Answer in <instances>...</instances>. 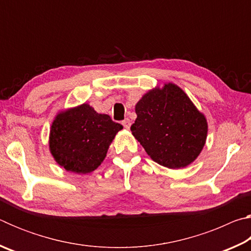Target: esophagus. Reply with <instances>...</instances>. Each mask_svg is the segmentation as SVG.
I'll list each match as a JSON object with an SVG mask.
<instances>
[{
  "label": "esophagus",
  "mask_w": 251,
  "mask_h": 251,
  "mask_svg": "<svg viewBox=\"0 0 251 251\" xmlns=\"http://www.w3.org/2000/svg\"><path fill=\"white\" fill-rule=\"evenodd\" d=\"M122 125L124 126V128L128 129L129 127H130V121H129V118H125V120L122 122Z\"/></svg>",
  "instance_id": "obj_1"
}]
</instances>
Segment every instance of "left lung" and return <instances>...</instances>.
Segmentation results:
<instances>
[{
  "label": "left lung",
  "instance_id": "obj_1",
  "mask_svg": "<svg viewBox=\"0 0 251 251\" xmlns=\"http://www.w3.org/2000/svg\"><path fill=\"white\" fill-rule=\"evenodd\" d=\"M137 118L130 127L151 158L178 169L192 164L207 138V121L186 93L173 83L155 88L135 106Z\"/></svg>",
  "mask_w": 251,
  "mask_h": 251
}]
</instances>
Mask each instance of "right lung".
<instances>
[{
	"mask_svg": "<svg viewBox=\"0 0 251 251\" xmlns=\"http://www.w3.org/2000/svg\"><path fill=\"white\" fill-rule=\"evenodd\" d=\"M123 128L88 104L59 113L50 127V151L59 166L87 174L100 166L110 143Z\"/></svg>",
	"mask_w": 251,
	"mask_h": 251,
	"instance_id": "add662e5",
	"label": "right lung"
}]
</instances>
